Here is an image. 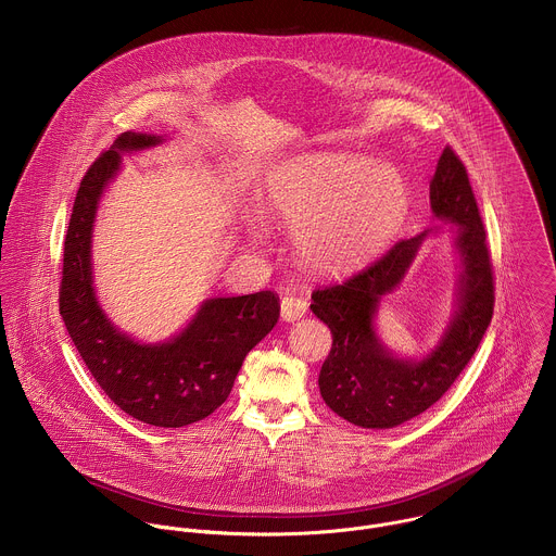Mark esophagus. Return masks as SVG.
I'll list each match as a JSON object with an SVG mask.
<instances>
[{"label": "esophagus", "instance_id": "esophagus-1", "mask_svg": "<svg viewBox=\"0 0 556 556\" xmlns=\"http://www.w3.org/2000/svg\"><path fill=\"white\" fill-rule=\"evenodd\" d=\"M308 311V302L302 300V298H285L282 304H280V313L285 320H298V318L304 317Z\"/></svg>", "mask_w": 556, "mask_h": 556}]
</instances>
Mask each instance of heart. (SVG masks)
Segmentation results:
<instances>
[{
	"label": "heart",
	"mask_w": 556,
	"mask_h": 556,
	"mask_svg": "<svg viewBox=\"0 0 556 556\" xmlns=\"http://www.w3.org/2000/svg\"><path fill=\"white\" fill-rule=\"evenodd\" d=\"M408 190L394 166L355 154H313L282 168L269 186L271 218L298 241L302 261L340 274L370 258L404 218ZM250 238L265 241L261 220Z\"/></svg>",
	"instance_id": "1"
}]
</instances>
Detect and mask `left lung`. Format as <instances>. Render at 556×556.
I'll list each match as a JSON object with an SVG mask.
<instances>
[{
    "label": "left lung",
    "instance_id": "1",
    "mask_svg": "<svg viewBox=\"0 0 556 556\" xmlns=\"http://www.w3.org/2000/svg\"><path fill=\"white\" fill-rule=\"evenodd\" d=\"M430 205L458 227L463 274L458 311L428 357L397 359L372 325L381 298L400 285L428 231L400 239L362 271L313 291L311 311L331 331V351L318 375L320 396L336 415L362 428H394L441 400L476 355L492 318L494 274L485 231L467 166L452 148L437 164Z\"/></svg>",
    "mask_w": 556,
    "mask_h": 556
}]
</instances>
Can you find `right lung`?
<instances>
[{
  "mask_svg": "<svg viewBox=\"0 0 556 556\" xmlns=\"http://www.w3.org/2000/svg\"><path fill=\"white\" fill-rule=\"evenodd\" d=\"M160 137L124 132L80 179L60 282V315L77 351L124 413L181 428L212 415L231 394L243 357L278 323L276 293L207 300L192 323L164 344H139L104 317L91 287V227L98 199L119 168V154L159 146Z\"/></svg>",
  "mask_w": 556,
  "mask_h": 556,
  "instance_id": "add662e5",
  "label": "right lung"
}]
</instances>
